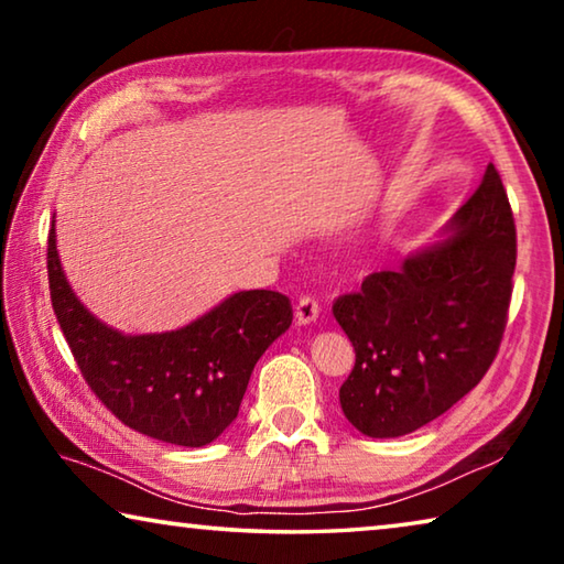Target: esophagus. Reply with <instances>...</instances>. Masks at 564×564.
I'll list each match as a JSON object with an SVG mask.
<instances>
[{"instance_id": "1", "label": "esophagus", "mask_w": 564, "mask_h": 564, "mask_svg": "<svg viewBox=\"0 0 564 564\" xmlns=\"http://www.w3.org/2000/svg\"><path fill=\"white\" fill-rule=\"evenodd\" d=\"M318 313H321V303L313 299V295H301L299 303H295V321L299 323L316 321Z\"/></svg>"}]
</instances>
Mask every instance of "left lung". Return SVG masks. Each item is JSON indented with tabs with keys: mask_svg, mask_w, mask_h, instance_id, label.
I'll return each instance as SVG.
<instances>
[{
	"mask_svg": "<svg viewBox=\"0 0 564 564\" xmlns=\"http://www.w3.org/2000/svg\"><path fill=\"white\" fill-rule=\"evenodd\" d=\"M453 238L370 273L338 295L333 316L356 362L340 408L362 435L398 437L470 393L500 350L512 299L518 234L498 169L455 214Z\"/></svg>",
	"mask_w": 564,
	"mask_h": 564,
	"instance_id": "1",
	"label": "left lung"
}]
</instances>
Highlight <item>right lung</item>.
I'll return each instance as SVG.
<instances>
[{
    "instance_id": "right-lung-1",
    "label": "right lung",
    "mask_w": 564,
    "mask_h": 564,
    "mask_svg": "<svg viewBox=\"0 0 564 564\" xmlns=\"http://www.w3.org/2000/svg\"><path fill=\"white\" fill-rule=\"evenodd\" d=\"M46 273L56 321L91 393L123 425L171 445L202 447L234 423L253 366L293 321L289 295L243 291L181 330L121 336L76 301L54 228Z\"/></svg>"
}]
</instances>
